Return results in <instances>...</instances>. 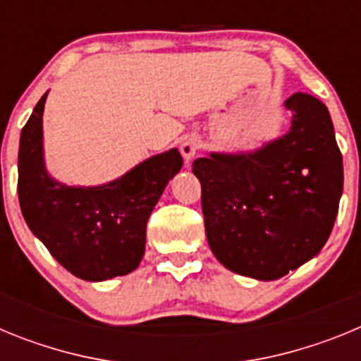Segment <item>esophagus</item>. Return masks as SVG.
<instances>
[{"mask_svg": "<svg viewBox=\"0 0 361 361\" xmlns=\"http://www.w3.org/2000/svg\"><path fill=\"white\" fill-rule=\"evenodd\" d=\"M200 145H202V142H200L199 135H193V133H191V135L184 137L183 145H180V153H183V157L186 159V162H190L191 159L195 157V153L200 149Z\"/></svg>", "mask_w": 361, "mask_h": 361, "instance_id": "esophagus-1", "label": "esophagus"}]
</instances>
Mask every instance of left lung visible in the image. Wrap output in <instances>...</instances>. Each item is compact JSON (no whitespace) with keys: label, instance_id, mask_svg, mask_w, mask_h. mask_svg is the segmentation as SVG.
Returning a JSON list of instances; mask_svg holds the SVG:
<instances>
[{"label":"left lung","instance_id":"left-lung-1","mask_svg":"<svg viewBox=\"0 0 361 361\" xmlns=\"http://www.w3.org/2000/svg\"><path fill=\"white\" fill-rule=\"evenodd\" d=\"M291 130L253 153L193 161L206 237L220 264L275 280L320 253L343 190L342 152L329 110L307 94L286 101Z\"/></svg>","mask_w":361,"mask_h":361}]
</instances>
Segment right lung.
I'll list each match as a JSON object with an SVG mask.
<instances>
[{
  "label": "right lung",
  "mask_w": 361,
  "mask_h": 361,
  "mask_svg": "<svg viewBox=\"0 0 361 361\" xmlns=\"http://www.w3.org/2000/svg\"><path fill=\"white\" fill-rule=\"evenodd\" d=\"M44 101L47 94L19 141L18 195L25 222L73 276L101 282L128 275L141 262L146 222L168 180L183 168V157L173 148L103 186L59 184L43 162Z\"/></svg>",
  "instance_id": "add662e5"
}]
</instances>
